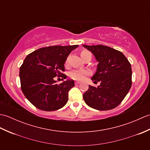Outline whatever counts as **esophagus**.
Here are the masks:
<instances>
[{
	"label": "esophagus",
	"instance_id": "34e87169",
	"mask_svg": "<svg viewBox=\"0 0 150 150\" xmlns=\"http://www.w3.org/2000/svg\"><path fill=\"white\" fill-rule=\"evenodd\" d=\"M80 83H81L80 82H78V81H76V82H75V84H76V85L79 84H80Z\"/></svg>",
	"mask_w": 150,
	"mask_h": 150
}]
</instances>
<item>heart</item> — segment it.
Returning <instances> with one entry per match:
<instances>
[{"label": "heart", "mask_w": 150, "mask_h": 150, "mask_svg": "<svg viewBox=\"0 0 150 150\" xmlns=\"http://www.w3.org/2000/svg\"><path fill=\"white\" fill-rule=\"evenodd\" d=\"M88 55H91V54L90 52H89L88 51L84 50L82 51L81 53V57H84V56H86ZM90 71H88V70H84V69H75L73 70L72 71L70 72L69 75L73 79L77 81H82L84 79L86 76L90 75Z\"/></svg>", "instance_id": "b5f03b06"}]
</instances>
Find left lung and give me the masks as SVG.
<instances>
[{"label": "left lung", "mask_w": 150, "mask_h": 150, "mask_svg": "<svg viewBox=\"0 0 150 150\" xmlns=\"http://www.w3.org/2000/svg\"><path fill=\"white\" fill-rule=\"evenodd\" d=\"M82 46L90 51L98 62L91 80L100 82L97 88L89 85L83 94L84 102L97 110H112L121 103L131 88V64L122 52L110 47Z\"/></svg>", "instance_id": "left-lung-1"}]
</instances>
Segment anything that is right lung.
I'll list each match as a JSON object with an SVG mask.
<instances>
[{"mask_svg": "<svg viewBox=\"0 0 150 150\" xmlns=\"http://www.w3.org/2000/svg\"><path fill=\"white\" fill-rule=\"evenodd\" d=\"M79 45L53 46L42 47L28 55L20 68L21 90L27 99L43 111H55L68 100V92L75 86L74 81L60 84L55 77L66 79L63 74L64 63L71 51ZM63 80V79H62Z\"/></svg>", "mask_w": 150, "mask_h": 150, "instance_id": "add662e5", "label": "right lung"}]
</instances>
